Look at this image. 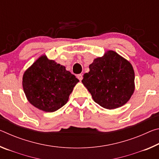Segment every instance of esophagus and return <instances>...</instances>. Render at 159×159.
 <instances>
[{
  "label": "esophagus",
  "instance_id": "esophagus-1",
  "mask_svg": "<svg viewBox=\"0 0 159 159\" xmlns=\"http://www.w3.org/2000/svg\"><path fill=\"white\" fill-rule=\"evenodd\" d=\"M77 78L79 79V80H80V81H81L82 79H83V75L82 74H78L77 75Z\"/></svg>",
  "mask_w": 159,
  "mask_h": 159
}]
</instances>
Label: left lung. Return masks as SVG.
Masks as SVG:
<instances>
[{
	"label": "left lung",
	"instance_id": "1",
	"mask_svg": "<svg viewBox=\"0 0 159 159\" xmlns=\"http://www.w3.org/2000/svg\"><path fill=\"white\" fill-rule=\"evenodd\" d=\"M83 75V84L93 100L107 109L125 104L133 95L134 72L130 61L114 50H107L89 65Z\"/></svg>",
	"mask_w": 159,
	"mask_h": 159
}]
</instances>
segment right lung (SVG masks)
I'll return each instance as SVG.
<instances>
[{
	"instance_id": "obj_1",
	"label": "right lung",
	"mask_w": 159,
	"mask_h": 159,
	"mask_svg": "<svg viewBox=\"0 0 159 159\" xmlns=\"http://www.w3.org/2000/svg\"><path fill=\"white\" fill-rule=\"evenodd\" d=\"M79 82L65 66L49 60L45 55L38 58L22 77L23 90L27 100L45 112H54L66 104Z\"/></svg>"
}]
</instances>
